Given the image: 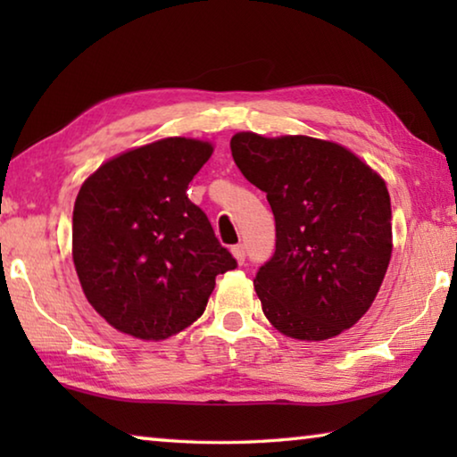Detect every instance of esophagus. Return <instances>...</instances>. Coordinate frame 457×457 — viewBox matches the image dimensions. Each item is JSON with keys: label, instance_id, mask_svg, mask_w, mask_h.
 <instances>
[{"label": "esophagus", "instance_id": "34e87169", "mask_svg": "<svg viewBox=\"0 0 457 457\" xmlns=\"http://www.w3.org/2000/svg\"><path fill=\"white\" fill-rule=\"evenodd\" d=\"M231 253H234L237 264H244L245 262V245L244 244H236L234 247H231Z\"/></svg>", "mask_w": 457, "mask_h": 457}]
</instances>
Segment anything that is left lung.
Wrapping results in <instances>:
<instances>
[{
	"instance_id": "obj_1",
	"label": "left lung",
	"mask_w": 457,
	"mask_h": 457,
	"mask_svg": "<svg viewBox=\"0 0 457 457\" xmlns=\"http://www.w3.org/2000/svg\"><path fill=\"white\" fill-rule=\"evenodd\" d=\"M229 146L276 220V252L253 280L268 320L300 340L351 328L373 304L391 260L385 181L320 138L237 133Z\"/></svg>"
}]
</instances>
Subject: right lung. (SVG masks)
I'll return each mask as SVG.
<instances>
[{
  "mask_svg": "<svg viewBox=\"0 0 457 457\" xmlns=\"http://www.w3.org/2000/svg\"><path fill=\"white\" fill-rule=\"evenodd\" d=\"M213 146L171 137L108 161L79 191L72 258L88 303L125 335L163 340L204 314L237 268L187 185Z\"/></svg>",
  "mask_w": 457,
  "mask_h": 457,
  "instance_id": "obj_1",
  "label": "right lung"
}]
</instances>
